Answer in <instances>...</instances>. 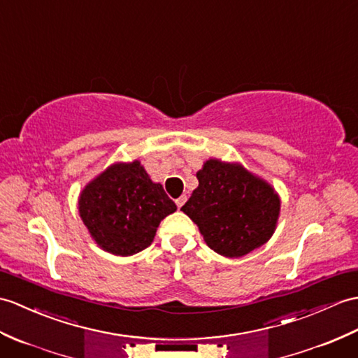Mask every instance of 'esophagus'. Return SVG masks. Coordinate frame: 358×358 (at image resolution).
Masks as SVG:
<instances>
[{
    "instance_id": "obj_1",
    "label": "esophagus",
    "mask_w": 358,
    "mask_h": 358,
    "mask_svg": "<svg viewBox=\"0 0 358 358\" xmlns=\"http://www.w3.org/2000/svg\"><path fill=\"white\" fill-rule=\"evenodd\" d=\"M186 195H181L180 198H177L176 199V203H177V207H178V209H180V207H182V204H185L186 203Z\"/></svg>"
}]
</instances>
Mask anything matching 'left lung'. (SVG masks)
<instances>
[{
  "instance_id": "obj_1",
  "label": "left lung",
  "mask_w": 358,
  "mask_h": 358,
  "mask_svg": "<svg viewBox=\"0 0 358 358\" xmlns=\"http://www.w3.org/2000/svg\"><path fill=\"white\" fill-rule=\"evenodd\" d=\"M198 187L181 207L213 252L239 257L267 243L280 201L273 187L243 166L209 160L198 171Z\"/></svg>"
}]
</instances>
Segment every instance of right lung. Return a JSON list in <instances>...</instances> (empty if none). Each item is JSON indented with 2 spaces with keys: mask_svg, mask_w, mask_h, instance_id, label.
I'll list each match as a JSON object with an SVG mask.
<instances>
[{
  "mask_svg": "<svg viewBox=\"0 0 358 358\" xmlns=\"http://www.w3.org/2000/svg\"><path fill=\"white\" fill-rule=\"evenodd\" d=\"M177 210L138 162L113 164L84 189L79 213L99 247L131 256L151 245L160 221Z\"/></svg>",
  "mask_w": 358,
  "mask_h": 358,
  "instance_id": "right-lung-1",
  "label": "right lung"
}]
</instances>
